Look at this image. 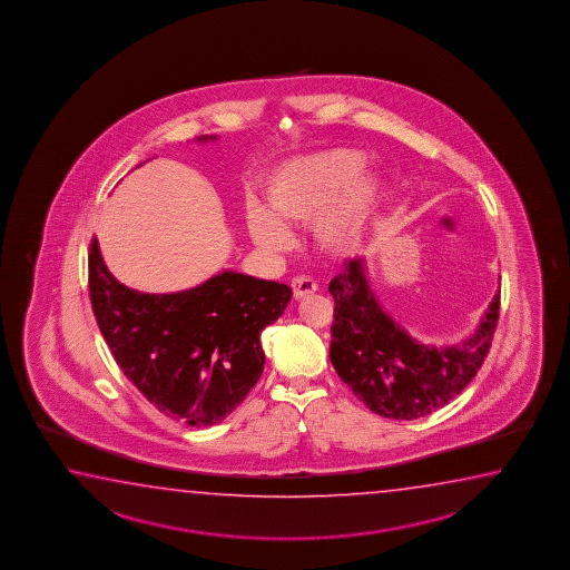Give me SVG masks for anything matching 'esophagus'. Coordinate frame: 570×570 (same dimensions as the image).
Returning a JSON list of instances; mask_svg holds the SVG:
<instances>
[{
    "instance_id": "1",
    "label": "esophagus",
    "mask_w": 570,
    "mask_h": 570,
    "mask_svg": "<svg viewBox=\"0 0 570 570\" xmlns=\"http://www.w3.org/2000/svg\"><path fill=\"white\" fill-rule=\"evenodd\" d=\"M289 286H292V292H294V298L296 299L307 298V296L316 294L317 289L316 282L307 278V276H296Z\"/></svg>"
}]
</instances>
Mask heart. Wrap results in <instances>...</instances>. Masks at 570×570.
Returning a JSON list of instances; mask_svg holds the SVG:
<instances>
[{
  "mask_svg": "<svg viewBox=\"0 0 570 570\" xmlns=\"http://www.w3.org/2000/svg\"><path fill=\"white\" fill-rule=\"evenodd\" d=\"M365 158L355 149H333L298 159L266 185V209H246V230L266 250L289 245L288 225H314L317 245L345 253L360 243L377 202L379 176L361 171Z\"/></svg>",
  "mask_w": 570,
  "mask_h": 570,
  "instance_id": "1",
  "label": "heart"
}]
</instances>
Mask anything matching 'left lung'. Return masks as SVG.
I'll return each mask as SVG.
<instances>
[{
  "mask_svg": "<svg viewBox=\"0 0 570 570\" xmlns=\"http://www.w3.org/2000/svg\"><path fill=\"white\" fill-rule=\"evenodd\" d=\"M330 360L367 409L394 421H414L442 409L482 367L500 317L495 294L475 332L455 345L412 340L379 304L363 258L345 263L332 282Z\"/></svg>",
  "mask_w": 570,
  "mask_h": 570,
  "instance_id": "8db88e82",
  "label": "left lung"
}]
</instances>
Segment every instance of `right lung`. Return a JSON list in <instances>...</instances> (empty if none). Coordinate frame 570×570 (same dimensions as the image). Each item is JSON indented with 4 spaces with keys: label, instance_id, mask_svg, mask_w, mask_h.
Returning <instances> with one entry per match:
<instances>
[{
    "label": "right lung",
    "instance_id": "obj_1",
    "mask_svg": "<svg viewBox=\"0 0 570 570\" xmlns=\"http://www.w3.org/2000/svg\"><path fill=\"white\" fill-rule=\"evenodd\" d=\"M88 289L124 375L159 412L197 429L225 421L245 401L263 375L261 333L292 298L286 284L233 271L184 292H138L108 272L97 237Z\"/></svg>",
    "mask_w": 570,
    "mask_h": 570
}]
</instances>
